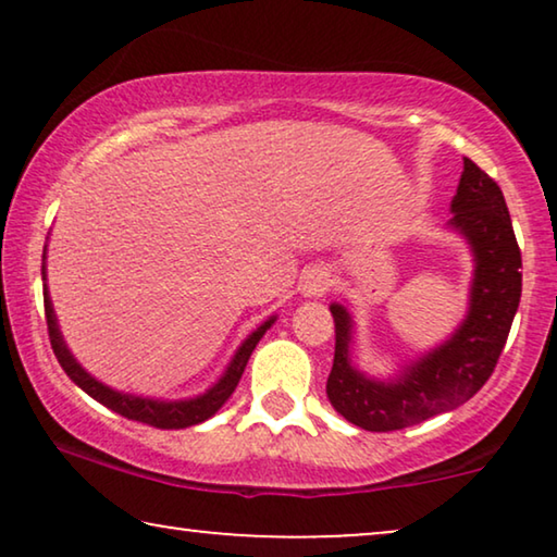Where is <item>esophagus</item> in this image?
Here are the masks:
<instances>
[{
    "instance_id": "esophagus-1",
    "label": "esophagus",
    "mask_w": 557,
    "mask_h": 557,
    "mask_svg": "<svg viewBox=\"0 0 557 557\" xmlns=\"http://www.w3.org/2000/svg\"><path fill=\"white\" fill-rule=\"evenodd\" d=\"M330 286H332V278L324 269H311L309 273H304V278H301V294L311 296V299L324 296L326 292H330Z\"/></svg>"
}]
</instances>
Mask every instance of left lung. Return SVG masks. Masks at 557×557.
<instances>
[{
    "label": "left lung",
    "instance_id": "left-lung-1",
    "mask_svg": "<svg viewBox=\"0 0 557 557\" xmlns=\"http://www.w3.org/2000/svg\"><path fill=\"white\" fill-rule=\"evenodd\" d=\"M448 227L469 243L474 278L467 319L451 337L418 357L395 380H375L349 360L352 317L332 304L334 364L326 398L349 423L364 431H400L459 408L497 368L522 296V256L505 195L490 174L463 159Z\"/></svg>",
    "mask_w": 557,
    "mask_h": 557
}]
</instances>
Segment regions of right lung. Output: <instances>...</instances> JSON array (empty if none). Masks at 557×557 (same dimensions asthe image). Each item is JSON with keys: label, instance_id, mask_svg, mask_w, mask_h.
<instances>
[{"label": "right lung", "instance_id": "add662e5", "mask_svg": "<svg viewBox=\"0 0 557 557\" xmlns=\"http://www.w3.org/2000/svg\"><path fill=\"white\" fill-rule=\"evenodd\" d=\"M45 261V256H42ZM42 296H45V319H48V332H50V345L52 352H55L60 368L65 370V375L73 380L81 391H86L90 398L101 403V406L111 408L113 413L128 418V421H139L147 425H154V429H189V425H197L202 421H208L210 416H215L223 403L231 398L235 387L240 383L243 370L250 360V352H253L258 342L265 334V330L276 322V317L265 319V322L258 326L256 332H250L246 342L238 347V352L233 355L231 364L223 372V377L218 380L210 391H205L197 398H187V400H154V398H139V395L132 393H119L113 387L98 383L94 375H88L86 370L81 368L78 360L71 355L67 349L63 334H60L58 319H55V309H52L50 301V292H48V276H45V263H42Z\"/></svg>", "mask_w": 557, "mask_h": 557}]
</instances>
